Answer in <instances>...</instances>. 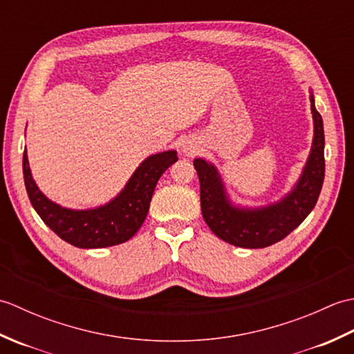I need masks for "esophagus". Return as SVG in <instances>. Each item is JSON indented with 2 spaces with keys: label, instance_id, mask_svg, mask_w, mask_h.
Returning <instances> with one entry per match:
<instances>
[{
  "label": "esophagus",
  "instance_id": "34e87169",
  "mask_svg": "<svg viewBox=\"0 0 354 354\" xmlns=\"http://www.w3.org/2000/svg\"><path fill=\"white\" fill-rule=\"evenodd\" d=\"M181 150H183V152H184L185 155H194V153H196L198 147L194 146L192 141H184L183 146H181Z\"/></svg>",
  "mask_w": 354,
  "mask_h": 354
}]
</instances>
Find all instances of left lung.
<instances>
[{"mask_svg": "<svg viewBox=\"0 0 354 354\" xmlns=\"http://www.w3.org/2000/svg\"><path fill=\"white\" fill-rule=\"evenodd\" d=\"M313 140L310 153L290 192L261 207L237 205L225 189L216 165L204 158L193 161L201 184V209L204 221L223 242L239 248H266L280 242L310 214L324 183V124L315 108L310 91Z\"/></svg>", "mask_w": 354, "mask_h": 354, "instance_id": "obj_1", "label": "left lung"}]
</instances>
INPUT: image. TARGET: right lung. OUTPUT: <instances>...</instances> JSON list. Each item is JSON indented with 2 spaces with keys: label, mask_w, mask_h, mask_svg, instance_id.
I'll return each mask as SVG.
<instances>
[{
  "label": "right lung",
  "mask_w": 354,
  "mask_h": 354,
  "mask_svg": "<svg viewBox=\"0 0 354 354\" xmlns=\"http://www.w3.org/2000/svg\"><path fill=\"white\" fill-rule=\"evenodd\" d=\"M176 161V150L147 156L115 198L86 209L66 208L45 196L30 170L27 149L22 156V173L28 199L44 223L66 243L93 250L124 243L133 237L146 219L158 179Z\"/></svg>",
  "instance_id": "right-lung-1"
}]
</instances>
